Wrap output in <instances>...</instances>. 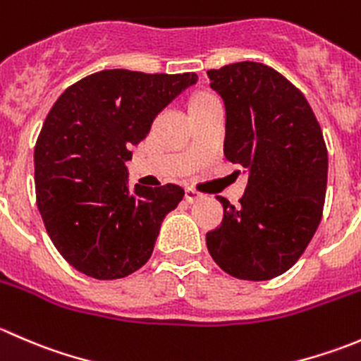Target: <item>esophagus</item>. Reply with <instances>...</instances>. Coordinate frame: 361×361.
I'll return each instance as SVG.
<instances>
[{
  "instance_id": "34e87169",
  "label": "esophagus",
  "mask_w": 361,
  "mask_h": 361,
  "mask_svg": "<svg viewBox=\"0 0 361 361\" xmlns=\"http://www.w3.org/2000/svg\"><path fill=\"white\" fill-rule=\"evenodd\" d=\"M202 195L199 194L197 190H195V188H187V190H185V199H187V202H195V201H199V199H201Z\"/></svg>"
}]
</instances>
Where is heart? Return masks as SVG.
<instances>
[{"label": "heart", "mask_w": 361, "mask_h": 361, "mask_svg": "<svg viewBox=\"0 0 361 361\" xmlns=\"http://www.w3.org/2000/svg\"><path fill=\"white\" fill-rule=\"evenodd\" d=\"M211 99H218V97H214L213 94H199V96L194 97L192 104H199V103H204V101H211Z\"/></svg>", "instance_id": "b5f03b06"}]
</instances>
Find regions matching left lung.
Returning <instances> with one entry per match:
<instances>
[{
	"label": "left lung",
	"mask_w": 361,
	"mask_h": 361,
	"mask_svg": "<svg viewBox=\"0 0 361 361\" xmlns=\"http://www.w3.org/2000/svg\"><path fill=\"white\" fill-rule=\"evenodd\" d=\"M227 110L224 154L248 171L241 206L224 204L220 227L206 234L218 267L246 281L288 271L323 216L329 152L304 94L260 63L207 71ZM241 173V171H239Z\"/></svg>",
	"instance_id": "obj_1"
}]
</instances>
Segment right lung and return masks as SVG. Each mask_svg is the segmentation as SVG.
<instances>
[{"instance_id":"add662e5","label":"right lung","mask_w":361,"mask_h":361,"mask_svg":"<svg viewBox=\"0 0 361 361\" xmlns=\"http://www.w3.org/2000/svg\"><path fill=\"white\" fill-rule=\"evenodd\" d=\"M195 73L104 69L69 85L35 145L36 204L47 234L69 265L96 279H120L152 257L164 216L183 188L127 183L130 145Z\"/></svg>"}]
</instances>
